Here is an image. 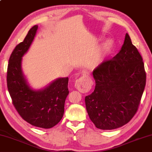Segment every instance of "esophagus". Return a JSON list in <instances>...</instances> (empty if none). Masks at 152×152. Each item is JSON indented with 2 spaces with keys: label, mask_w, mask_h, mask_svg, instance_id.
Here are the masks:
<instances>
[{
  "label": "esophagus",
  "mask_w": 152,
  "mask_h": 152,
  "mask_svg": "<svg viewBox=\"0 0 152 152\" xmlns=\"http://www.w3.org/2000/svg\"><path fill=\"white\" fill-rule=\"evenodd\" d=\"M75 87L81 93H87L91 88L90 83L83 77H80L75 83Z\"/></svg>",
  "instance_id": "obj_1"
}]
</instances>
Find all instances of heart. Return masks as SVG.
I'll use <instances>...</instances> for the list:
<instances>
[{
	"label": "heart",
	"mask_w": 152,
	"mask_h": 152,
	"mask_svg": "<svg viewBox=\"0 0 152 152\" xmlns=\"http://www.w3.org/2000/svg\"><path fill=\"white\" fill-rule=\"evenodd\" d=\"M113 46L114 44L113 41L109 40V39L106 41L104 43V44L102 45V46L95 51L92 57L90 58L89 61H88L89 66L91 67L97 66L101 62L102 59L111 52L112 50H113Z\"/></svg>",
	"instance_id": "b5f03b06"
}]
</instances>
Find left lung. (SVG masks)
I'll return each mask as SVG.
<instances>
[{"mask_svg": "<svg viewBox=\"0 0 152 152\" xmlns=\"http://www.w3.org/2000/svg\"><path fill=\"white\" fill-rule=\"evenodd\" d=\"M93 92L85 96L88 116L101 130L122 126L138 110L146 75L141 55L126 33L121 50L93 71Z\"/></svg>", "mask_w": 152, "mask_h": 152, "instance_id": "1", "label": "left lung"}]
</instances>
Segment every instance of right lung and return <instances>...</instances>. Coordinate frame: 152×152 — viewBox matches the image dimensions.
I'll return each mask as SVG.
<instances>
[{"instance_id":"right-lung-1","label":"right lung","mask_w":152,"mask_h":152,"mask_svg":"<svg viewBox=\"0 0 152 152\" xmlns=\"http://www.w3.org/2000/svg\"><path fill=\"white\" fill-rule=\"evenodd\" d=\"M38 28V25L34 26L11 54L7 87L14 107L22 118L34 126L48 129L59 123L64 116L69 79L58 78L39 90L33 89L28 84L22 72V58L32 44Z\"/></svg>"}]
</instances>
